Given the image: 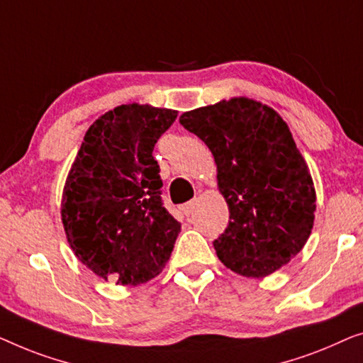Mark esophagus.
Listing matches in <instances>:
<instances>
[{
    "mask_svg": "<svg viewBox=\"0 0 363 363\" xmlns=\"http://www.w3.org/2000/svg\"><path fill=\"white\" fill-rule=\"evenodd\" d=\"M196 207H197V199H192V201H189L187 203H184V206L181 207V211H182L184 216L189 217L194 211H196Z\"/></svg>",
    "mask_w": 363,
    "mask_h": 363,
    "instance_id": "obj_1",
    "label": "esophagus"
}]
</instances>
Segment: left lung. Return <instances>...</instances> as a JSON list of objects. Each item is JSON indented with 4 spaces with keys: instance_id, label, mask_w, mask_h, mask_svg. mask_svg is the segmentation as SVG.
Returning a JSON list of instances; mask_svg holds the SVG:
<instances>
[{
    "instance_id": "left-lung-1",
    "label": "left lung",
    "mask_w": 363,
    "mask_h": 363,
    "mask_svg": "<svg viewBox=\"0 0 363 363\" xmlns=\"http://www.w3.org/2000/svg\"><path fill=\"white\" fill-rule=\"evenodd\" d=\"M212 151L230 211L213 248L232 272L263 278L296 257L314 223L315 192L288 125L273 108L232 99L181 115Z\"/></svg>"
}]
</instances>
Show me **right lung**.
<instances>
[{
	"mask_svg": "<svg viewBox=\"0 0 363 363\" xmlns=\"http://www.w3.org/2000/svg\"><path fill=\"white\" fill-rule=\"evenodd\" d=\"M177 111L121 105L85 133L62 196L70 248L105 281L141 284L166 267L181 223L162 206L152 156Z\"/></svg>",
	"mask_w": 363,
	"mask_h": 363,
	"instance_id": "1",
	"label": "right lung"
}]
</instances>
